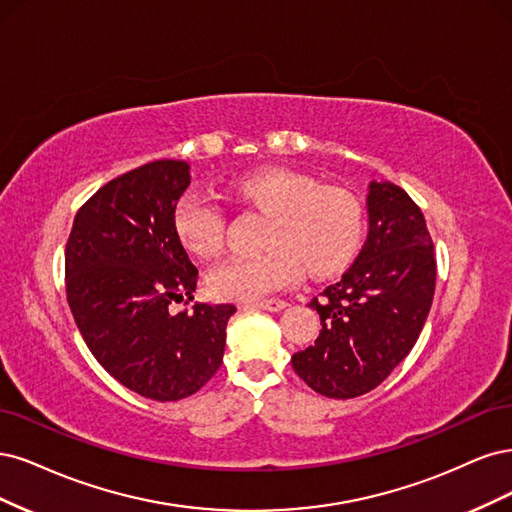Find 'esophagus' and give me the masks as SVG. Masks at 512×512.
I'll return each mask as SVG.
<instances>
[{
    "instance_id": "esophagus-1",
    "label": "esophagus",
    "mask_w": 512,
    "mask_h": 512,
    "mask_svg": "<svg viewBox=\"0 0 512 512\" xmlns=\"http://www.w3.org/2000/svg\"><path fill=\"white\" fill-rule=\"evenodd\" d=\"M249 306L261 308V310H270V312H278V310H283L287 306V302L285 300H263V302H253Z\"/></svg>"
}]
</instances>
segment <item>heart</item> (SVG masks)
Listing matches in <instances>:
<instances>
[{
    "label": "heart",
    "mask_w": 512,
    "mask_h": 512,
    "mask_svg": "<svg viewBox=\"0 0 512 512\" xmlns=\"http://www.w3.org/2000/svg\"><path fill=\"white\" fill-rule=\"evenodd\" d=\"M229 193L268 214L259 255H229L208 272V289L221 300L255 302L285 289L304 270L329 276L342 270L364 229V208L340 187L289 170H257L234 178ZM176 240L197 257L221 249L225 214L214 197L187 191L172 212Z\"/></svg>",
    "instance_id": "obj_1"
}]
</instances>
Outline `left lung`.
Returning a JSON list of instances; mask_svg holds the SVG:
<instances>
[{
    "mask_svg": "<svg viewBox=\"0 0 512 512\" xmlns=\"http://www.w3.org/2000/svg\"><path fill=\"white\" fill-rule=\"evenodd\" d=\"M370 232L338 283L310 300L321 317L315 344L291 357L325 398L372 391L410 353L436 289L434 242L421 208L393 183H370Z\"/></svg>",
    "mask_w": 512,
    "mask_h": 512,
    "instance_id": "obj_1",
    "label": "left lung"
}]
</instances>
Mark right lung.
I'll return each instance as SVG.
<instances>
[{
  "instance_id": "1",
  "label": "right lung",
  "mask_w": 512,
  "mask_h": 512,
  "mask_svg": "<svg viewBox=\"0 0 512 512\" xmlns=\"http://www.w3.org/2000/svg\"><path fill=\"white\" fill-rule=\"evenodd\" d=\"M191 183L189 163L159 159L97 189L65 244V293L89 351L121 385L176 402L221 368L234 304L193 300L197 268L174 236L172 212Z\"/></svg>"
}]
</instances>
